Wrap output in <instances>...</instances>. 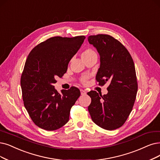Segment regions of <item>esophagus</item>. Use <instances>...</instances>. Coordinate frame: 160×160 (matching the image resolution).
<instances>
[{
    "mask_svg": "<svg viewBox=\"0 0 160 160\" xmlns=\"http://www.w3.org/2000/svg\"><path fill=\"white\" fill-rule=\"evenodd\" d=\"M80 91H81V94L82 95L86 94V91H85V90H83V89H81Z\"/></svg>",
    "mask_w": 160,
    "mask_h": 160,
    "instance_id": "esophagus-1",
    "label": "esophagus"
}]
</instances>
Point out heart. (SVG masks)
I'll return each instance as SVG.
<instances>
[{
  "label": "heart",
  "mask_w": 160,
  "mask_h": 160,
  "mask_svg": "<svg viewBox=\"0 0 160 160\" xmlns=\"http://www.w3.org/2000/svg\"><path fill=\"white\" fill-rule=\"evenodd\" d=\"M95 55H97V53H96L95 51L92 48H88L85 49L83 52H82L81 56L84 60H86V59L91 58V57L95 56ZM87 77H85V78H83L81 79V81H82V82H83V83H85V82H87Z\"/></svg>",
  "instance_id": "1"
}]
</instances>
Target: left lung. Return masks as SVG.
<instances>
[{
    "mask_svg": "<svg viewBox=\"0 0 160 160\" xmlns=\"http://www.w3.org/2000/svg\"><path fill=\"white\" fill-rule=\"evenodd\" d=\"M88 41L97 48L100 65L96 75L99 85L109 81L108 93L91 91L88 107L93 122L102 129L114 130L122 126L132 111L138 90L135 64L129 51L108 35H91Z\"/></svg>",
    "mask_w": 160,
    "mask_h": 160,
    "instance_id": "8db88e82",
    "label": "left lung"
}]
</instances>
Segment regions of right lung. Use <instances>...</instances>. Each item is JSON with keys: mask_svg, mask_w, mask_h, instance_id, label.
I'll list each match as a JSON object with an SVG mask.
<instances>
[{"mask_svg": "<svg viewBox=\"0 0 160 160\" xmlns=\"http://www.w3.org/2000/svg\"><path fill=\"white\" fill-rule=\"evenodd\" d=\"M85 39L83 35L54 37L38 44L28 56L21 77L23 104L32 121L42 129L54 131L67 123L80 97L77 87L59 93L53 85L66 72Z\"/></svg>", "mask_w": 160, "mask_h": 160, "instance_id": "add662e5", "label": "right lung"}]
</instances>
